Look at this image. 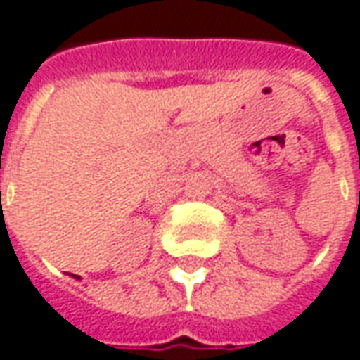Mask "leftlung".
I'll return each instance as SVG.
<instances>
[{"mask_svg": "<svg viewBox=\"0 0 360 360\" xmlns=\"http://www.w3.org/2000/svg\"><path fill=\"white\" fill-rule=\"evenodd\" d=\"M359 195H360V193H359Z\"/></svg>", "mask_w": 360, "mask_h": 360, "instance_id": "8db88e82", "label": "left lung"}]
</instances>
